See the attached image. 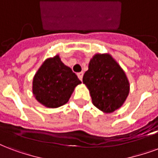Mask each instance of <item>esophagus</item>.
<instances>
[{"mask_svg":"<svg viewBox=\"0 0 158 158\" xmlns=\"http://www.w3.org/2000/svg\"><path fill=\"white\" fill-rule=\"evenodd\" d=\"M77 75H78V77H79V79H80V80H82V79H83V75H84V73H83V72H80V73H78V74H77Z\"/></svg>","mask_w":158,"mask_h":158,"instance_id":"34e87169","label":"esophagus"}]
</instances>
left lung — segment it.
<instances>
[{"instance_id":"obj_1","label":"left lung","mask_w":158,"mask_h":158,"mask_svg":"<svg viewBox=\"0 0 158 158\" xmlns=\"http://www.w3.org/2000/svg\"><path fill=\"white\" fill-rule=\"evenodd\" d=\"M94 105L105 113L119 108L129 93L124 72L109 55H95L83 77Z\"/></svg>"}]
</instances>
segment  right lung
<instances>
[{"instance_id":"1","label":"right lung","mask_w":158,"mask_h":158,"mask_svg":"<svg viewBox=\"0 0 158 158\" xmlns=\"http://www.w3.org/2000/svg\"><path fill=\"white\" fill-rule=\"evenodd\" d=\"M79 84L81 81L76 74L56 55L45 60L37 71L33 79V94L43 105L58 108L68 102Z\"/></svg>"}]
</instances>
